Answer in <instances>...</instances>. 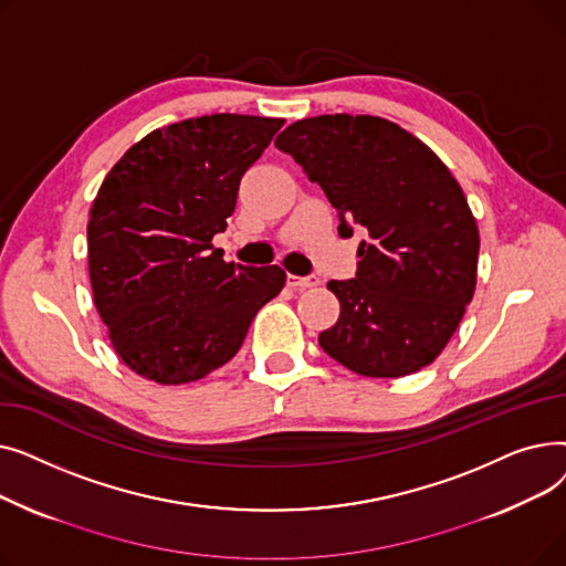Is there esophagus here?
<instances>
[{"instance_id":"1","label":"esophagus","mask_w":566,"mask_h":566,"mask_svg":"<svg viewBox=\"0 0 566 566\" xmlns=\"http://www.w3.org/2000/svg\"><path fill=\"white\" fill-rule=\"evenodd\" d=\"M286 282H289V286H293V289H314V286H318V277L316 275H307V277H298V275H289L286 277Z\"/></svg>"}]
</instances>
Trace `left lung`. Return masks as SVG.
Listing matches in <instances>:
<instances>
[{
	"label": "left lung",
	"instance_id": "left-lung-1",
	"mask_svg": "<svg viewBox=\"0 0 566 566\" xmlns=\"http://www.w3.org/2000/svg\"><path fill=\"white\" fill-rule=\"evenodd\" d=\"M293 156L339 213V235L369 231L353 280H333L339 318L318 335L346 369L399 378L448 346L478 284L480 231L457 178L431 148L380 116L323 114L291 124Z\"/></svg>",
	"mask_w": 566,
	"mask_h": 566
}]
</instances>
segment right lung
Masks as SVG:
<instances>
[{
  "label": "right lung",
  "instance_id": "1",
  "mask_svg": "<svg viewBox=\"0 0 566 566\" xmlns=\"http://www.w3.org/2000/svg\"><path fill=\"white\" fill-rule=\"evenodd\" d=\"M282 126L186 118L148 133L105 176L86 224L88 277L114 350L142 378L181 385L222 367L282 291L280 265L227 263L211 243Z\"/></svg>",
  "mask_w": 566,
  "mask_h": 566
}]
</instances>
